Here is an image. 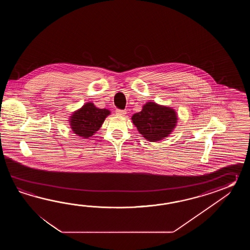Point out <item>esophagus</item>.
Here are the masks:
<instances>
[{
  "label": "esophagus",
  "mask_w": 250,
  "mask_h": 250,
  "mask_svg": "<svg viewBox=\"0 0 250 250\" xmlns=\"http://www.w3.org/2000/svg\"><path fill=\"white\" fill-rule=\"evenodd\" d=\"M116 114L120 115V116H123L126 114V111L125 110H121V109H116Z\"/></svg>",
  "instance_id": "34e87169"
}]
</instances>
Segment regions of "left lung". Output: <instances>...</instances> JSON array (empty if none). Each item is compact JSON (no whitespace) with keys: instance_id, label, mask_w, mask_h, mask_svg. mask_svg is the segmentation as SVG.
Instances as JSON below:
<instances>
[{"instance_id":"left-lung-1","label":"left lung","mask_w":250,"mask_h":250,"mask_svg":"<svg viewBox=\"0 0 250 250\" xmlns=\"http://www.w3.org/2000/svg\"><path fill=\"white\" fill-rule=\"evenodd\" d=\"M132 122L144 138L154 142L171 132L175 127L177 116L174 110L150 102L144 105L141 112L133 115Z\"/></svg>"}]
</instances>
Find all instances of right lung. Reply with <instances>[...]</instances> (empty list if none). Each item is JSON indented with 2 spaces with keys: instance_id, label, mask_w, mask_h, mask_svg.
I'll list each match as a JSON object with an SVG mask.
<instances>
[{
  "instance_id": "right-lung-1",
  "label": "right lung",
  "mask_w": 250,
  "mask_h": 250,
  "mask_svg": "<svg viewBox=\"0 0 250 250\" xmlns=\"http://www.w3.org/2000/svg\"><path fill=\"white\" fill-rule=\"evenodd\" d=\"M109 114L110 111L96 108L94 104L88 103L73 113L70 119V126L78 136L89 138L100 128L104 119Z\"/></svg>"
}]
</instances>
